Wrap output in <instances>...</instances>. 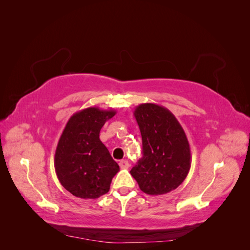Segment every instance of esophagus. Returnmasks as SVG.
Listing matches in <instances>:
<instances>
[{
	"mask_svg": "<svg viewBox=\"0 0 250 250\" xmlns=\"http://www.w3.org/2000/svg\"><path fill=\"white\" fill-rule=\"evenodd\" d=\"M119 166L121 169H127L128 167H129V163H128V161H126V160H122L119 163Z\"/></svg>",
	"mask_w": 250,
	"mask_h": 250,
	"instance_id": "obj_1",
	"label": "esophagus"
}]
</instances>
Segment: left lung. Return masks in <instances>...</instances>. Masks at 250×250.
Segmentation results:
<instances>
[{"mask_svg":"<svg viewBox=\"0 0 250 250\" xmlns=\"http://www.w3.org/2000/svg\"><path fill=\"white\" fill-rule=\"evenodd\" d=\"M133 115L142 134L143 156L130 174L148 195L175 190L191 168V149L184 128L169 109L154 103L140 104Z\"/></svg>","mask_w":250,"mask_h":250,"instance_id":"8db88e82","label":"left lung"}]
</instances>
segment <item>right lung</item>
Masks as SVG:
<instances>
[{"mask_svg": "<svg viewBox=\"0 0 250 250\" xmlns=\"http://www.w3.org/2000/svg\"><path fill=\"white\" fill-rule=\"evenodd\" d=\"M113 109H82L70 118L58 141L54 167L60 184L74 196L96 199L109 191L112 177L120 171L99 133Z\"/></svg>", "mask_w": 250, "mask_h": 250, "instance_id": "1", "label": "right lung"}]
</instances>
